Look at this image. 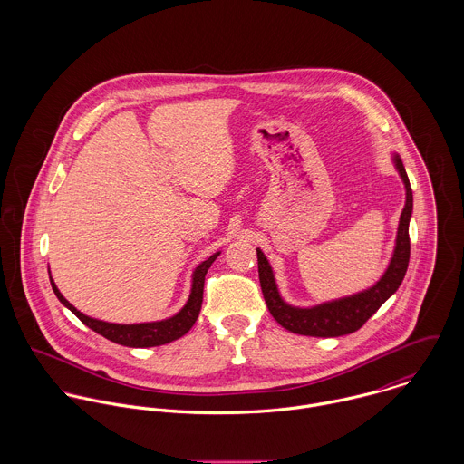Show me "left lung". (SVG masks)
Here are the masks:
<instances>
[{
  "instance_id": "1",
  "label": "left lung",
  "mask_w": 464,
  "mask_h": 464,
  "mask_svg": "<svg viewBox=\"0 0 464 464\" xmlns=\"http://www.w3.org/2000/svg\"><path fill=\"white\" fill-rule=\"evenodd\" d=\"M392 160L405 188V205L400 214L397 239H395L392 259L382 276L373 285L362 291H357L353 295L327 300L311 307L291 305L282 298L273 267L266 259L263 250L257 248L259 280H261L266 305L271 316L276 320V324L282 325L285 331L300 334V335H313V337H337V335L352 334L359 331L379 311V307L397 293L405 276L407 265H409V254H411L409 221L412 216V191H411V184L400 155L393 153Z\"/></svg>"
}]
</instances>
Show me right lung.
I'll use <instances>...</instances> for the list:
<instances>
[{
  "label": "right lung",
  "instance_id": "right-lung-1",
  "mask_svg": "<svg viewBox=\"0 0 464 464\" xmlns=\"http://www.w3.org/2000/svg\"><path fill=\"white\" fill-rule=\"evenodd\" d=\"M219 252L212 254L208 259L199 263L193 276H191V291L186 305L173 316L159 322H144V324H111L103 320L91 318L83 313H80L74 305H71L63 293L59 291L57 284L52 278L50 273V282L53 287V293L61 300V304L67 307L83 325H87L91 331L98 332L100 335L111 339L112 343L130 346V348H150V346H160L166 343H171L184 334L191 331L195 322L198 320L199 309H201V300H203V284H205V273L210 267V265L218 259Z\"/></svg>",
  "mask_w": 464,
  "mask_h": 464
}]
</instances>
